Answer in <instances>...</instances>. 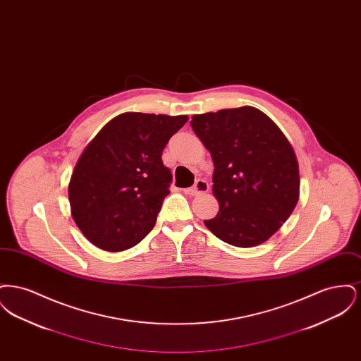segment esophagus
I'll list each match as a JSON object with an SVG mask.
<instances>
[{"label": "esophagus", "instance_id": "34e87169", "mask_svg": "<svg viewBox=\"0 0 361 361\" xmlns=\"http://www.w3.org/2000/svg\"><path fill=\"white\" fill-rule=\"evenodd\" d=\"M208 190H209V185H208L206 180L197 178L195 185L192 188L187 189V193L192 195V196H197V195H202V193H207Z\"/></svg>", "mask_w": 361, "mask_h": 361}]
</instances>
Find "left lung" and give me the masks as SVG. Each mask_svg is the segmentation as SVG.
I'll list each match as a JSON object with an SVG mask.
<instances>
[{
    "label": "left lung",
    "instance_id": "left-lung-1",
    "mask_svg": "<svg viewBox=\"0 0 361 361\" xmlns=\"http://www.w3.org/2000/svg\"><path fill=\"white\" fill-rule=\"evenodd\" d=\"M190 126L215 166L219 212L204 221L207 228L238 247L271 238L299 199V166L288 139L253 106L193 115Z\"/></svg>",
    "mask_w": 361,
    "mask_h": 361
}]
</instances>
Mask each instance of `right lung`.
Returning a JSON list of instances; mask_svg holds the SVG:
<instances>
[{
  "instance_id": "add662e5",
  "label": "right lung",
  "mask_w": 361,
  "mask_h": 361,
  "mask_svg": "<svg viewBox=\"0 0 361 361\" xmlns=\"http://www.w3.org/2000/svg\"><path fill=\"white\" fill-rule=\"evenodd\" d=\"M187 121L126 112L86 146L70 178L69 202L74 222L93 245L121 252L153 230L172 183L162 152Z\"/></svg>"
}]
</instances>
